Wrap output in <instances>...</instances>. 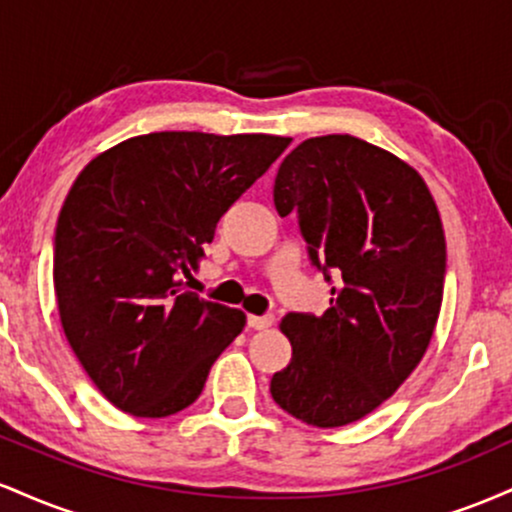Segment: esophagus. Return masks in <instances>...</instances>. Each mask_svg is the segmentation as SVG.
<instances>
[{
    "label": "esophagus",
    "mask_w": 512,
    "mask_h": 512,
    "mask_svg": "<svg viewBox=\"0 0 512 512\" xmlns=\"http://www.w3.org/2000/svg\"><path fill=\"white\" fill-rule=\"evenodd\" d=\"M274 325V315L264 313V315H248V327L252 330H267V327Z\"/></svg>",
    "instance_id": "34e87169"
}]
</instances>
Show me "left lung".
<instances>
[{
	"label": "left lung",
	"instance_id": "1",
	"mask_svg": "<svg viewBox=\"0 0 512 512\" xmlns=\"http://www.w3.org/2000/svg\"><path fill=\"white\" fill-rule=\"evenodd\" d=\"M274 207L298 216L310 264L337 286L322 317L281 320L293 354L269 392L310 426L354 424L409 378L436 330L438 207L414 168L349 134L298 144L276 173Z\"/></svg>",
	"mask_w": 512,
	"mask_h": 512
}]
</instances>
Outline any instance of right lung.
<instances>
[{
	"label": "right lung",
	"mask_w": 512,
	"mask_h": 512,
	"mask_svg": "<svg viewBox=\"0 0 512 512\" xmlns=\"http://www.w3.org/2000/svg\"><path fill=\"white\" fill-rule=\"evenodd\" d=\"M289 137L154 132L93 158L55 228L57 308L76 358L117 409L161 419L202 395L245 313L187 291L216 223Z\"/></svg>",
	"instance_id": "right-lung-1"
}]
</instances>
